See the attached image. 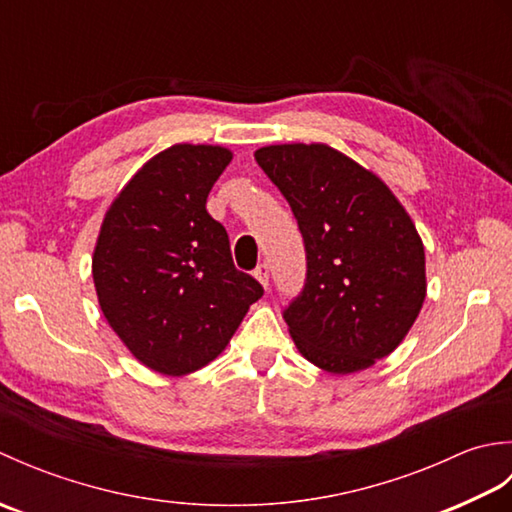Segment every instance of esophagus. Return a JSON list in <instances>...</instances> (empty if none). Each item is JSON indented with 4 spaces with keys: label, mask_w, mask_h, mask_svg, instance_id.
Segmentation results:
<instances>
[{
    "label": "esophagus",
    "mask_w": 512,
    "mask_h": 512,
    "mask_svg": "<svg viewBox=\"0 0 512 512\" xmlns=\"http://www.w3.org/2000/svg\"><path fill=\"white\" fill-rule=\"evenodd\" d=\"M255 279L262 284L266 290H268V279H270V270H268V264H259L255 268Z\"/></svg>",
    "instance_id": "obj_1"
}]
</instances>
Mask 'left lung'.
Returning <instances> with one entry per match:
<instances>
[{
	"mask_svg": "<svg viewBox=\"0 0 512 512\" xmlns=\"http://www.w3.org/2000/svg\"><path fill=\"white\" fill-rule=\"evenodd\" d=\"M255 160L306 244V286L284 312L297 350L330 374L372 367L402 343L427 297L416 224L374 171L325 143L259 147Z\"/></svg>",
	"mask_w": 512,
	"mask_h": 512,
	"instance_id": "8db88e82",
	"label": "left lung"
}]
</instances>
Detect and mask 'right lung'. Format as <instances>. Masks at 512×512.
<instances>
[{
  "label": "right lung",
  "instance_id": "add662e5",
  "mask_svg": "<svg viewBox=\"0 0 512 512\" xmlns=\"http://www.w3.org/2000/svg\"><path fill=\"white\" fill-rule=\"evenodd\" d=\"M233 160L178 143L140 167L105 211L92 255L103 317L136 361L184 376L220 356L264 288L233 264L206 198Z\"/></svg>",
  "mask_w": 512,
  "mask_h": 512
}]
</instances>
